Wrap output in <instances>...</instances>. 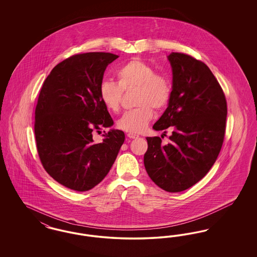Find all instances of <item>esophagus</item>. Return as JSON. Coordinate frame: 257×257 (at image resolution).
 Wrapping results in <instances>:
<instances>
[{
    "label": "esophagus",
    "mask_w": 257,
    "mask_h": 257,
    "mask_svg": "<svg viewBox=\"0 0 257 257\" xmlns=\"http://www.w3.org/2000/svg\"><path fill=\"white\" fill-rule=\"evenodd\" d=\"M127 137H128L129 139H138V138H139V135L134 134V133H128Z\"/></svg>",
    "instance_id": "34e87169"
}]
</instances>
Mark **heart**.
<instances>
[{"mask_svg": "<svg viewBox=\"0 0 257 257\" xmlns=\"http://www.w3.org/2000/svg\"><path fill=\"white\" fill-rule=\"evenodd\" d=\"M117 83L105 80L99 86V97L110 110H119L123 90L138 87L136 105L139 107L126 110L117 120V127L130 133L144 131L153 117V107L164 108L170 101L171 88L169 81L156 74L147 61L133 59L121 65L115 72Z\"/></svg>", "mask_w": 257, "mask_h": 257, "instance_id": "b5f03b06", "label": "heart"}]
</instances>
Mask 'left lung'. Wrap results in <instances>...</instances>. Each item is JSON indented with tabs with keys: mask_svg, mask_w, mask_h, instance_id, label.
<instances>
[{
	"mask_svg": "<svg viewBox=\"0 0 257 257\" xmlns=\"http://www.w3.org/2000/svg\"><path fill=\"white\" fill-rule=\"evenodd\" d=\"M168 60L172 69L171 98L153 129L170 127L172 134L168 145L159 137H147L144 163L154 183L178 193L201 180L216 162L227 107L219 82L204 62L182 53H171Z\"/></svg>",
	"mask_w": 257,
	"mask_h": 257,
	"instance_id": "left-lung-1",
	"label": "left lung"
}]
</instances>
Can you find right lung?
Wrapping results in <instances>:
<instances>
[{
  "label": "right lung",
  "mask_w": 257,
  "mask_h": 257,
  "mask_svg": "<svg viewBox=\"0 0 257 257\" xmlns=\"http://www.w3.org/2000/svg\"><path fill=\"white\" fill-rule=\"evenodd\" d=\"M117 55L78 54L57 64L40 90L35 135L41 164L57 182L77 192L100 183L110 171L125 135L110 129L101 143L92 132L113 125L99 97L104 72Z\"/></svg>",
  "instance_id": "right-lung-1"
}]
</instances>
